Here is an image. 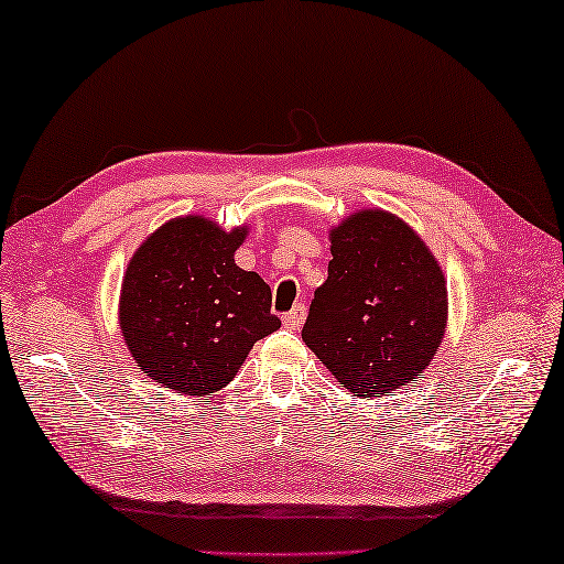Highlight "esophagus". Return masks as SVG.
<instances>
[{
    "label": "esophagus",
    "mask_w": 564,
    "mask_h": 564,
    "mask_svg": "<svg viewBox=\"0 0 564 564\" xmlns=\"http://www.w3.org/2000/svg\"><path fill=\"white\" fill-rule=\"evenodd\" d=\"M304 317H307V307H304V304H294V310L282 317V324L288 329H300L304 324Z\"/></svg>",
    "instance_id": "1"
}]
</instances>
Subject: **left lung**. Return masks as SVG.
I'll use <instances>...</instances> for the list:
<instances>
[{
  "label": "left lung",
  "mask_w": 564,
  "mask_h": 564,
  "mask_svg": "<svg viewBox=\"0 0 564 564\" xmlns=\"http://www.w3.org/2000/svg\"><path fill=\"white\" fill-rule=\"evenodd\" d=\"M332 262L302 339L354 397H391L423 377L446 334V276L429 245L387 210L329 230Z\"/></svg>",
  "instance_id": "8db88e82"
}]
</instances>
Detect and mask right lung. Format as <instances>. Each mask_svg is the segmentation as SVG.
I'll return each mask as SVG.
<instances>
[{"mask_svg":"<svg viewBox=\"0 0 564 564\" xmlns=\"http://www.w3.org/2000/svg\"><path fill=\"white\" fill-rule=\"evenodd\" d=\"M247 230L173 217L126 267L118 302L126 347L148 379L181 397L227 387L254 341L282 324L270 312V284L235 264Z\"/></svg>","mask_w":564,"mask_h":564,"instance_id":"obj_1","label":"right lung"}]
</instances>
